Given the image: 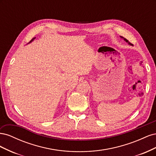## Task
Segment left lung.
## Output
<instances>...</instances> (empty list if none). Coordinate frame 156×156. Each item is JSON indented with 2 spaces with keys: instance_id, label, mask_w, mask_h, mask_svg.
I'll list each match as a JSON object with an SVG mask.
<instances>
[{
  "instance_id": "left-lung-1",
  "label": "left lung",
  "mask_w": 156,
  "mask_h": 156,
  "mask_svg": "<svg viewBox=\"0 0 156 156\" xmlns=\"http://www.w3.org/2000/svg\"><path fill=\"white\" fill-rule=\"evenodd\" d=\"M124 40H125V41H126V42H128V43H129V44H130V45H131V44H130V42H129V41H128V40H127V39H126V38H124Z\"/></svg>"
}]
</instances>
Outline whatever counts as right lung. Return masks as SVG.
<instances>
[{"label": "right lung", "instance_id": "1", "mask_svg": "<svg viewBox=\"0 0 156 156\" xmlns=\"http://www.w3.org/2000/svg\"><path fill=\"white\" fill-rule=\"evenodd\" d=\"M32 40H33V39H32Z\"/></svg>", "mask_w": 156, "mask_h": 156}]
</instances>
